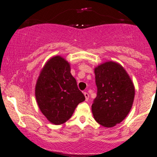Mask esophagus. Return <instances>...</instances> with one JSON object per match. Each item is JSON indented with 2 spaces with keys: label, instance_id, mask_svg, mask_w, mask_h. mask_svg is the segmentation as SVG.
Segmentation results:
<instances>
[{
  "label": "esophagus",
  "instance_id": "1",
  "mask_svg": "<svg viewBox=\"0 0 157 157\" xmlns=\"http://www.w3.org/2000/svg\"><path fill=\"white\" fill-rule=\"evenodd\" d=\"M84 97H85L86 101H88V100H89V94H88L87 93L84 92Z\"/></svg>",
  "mask_w": 157,
  "mask_h": 157
}]
</instances>
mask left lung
<instances>
[{
    "instance_id": "1",
    "label": "left lung",
    "mask_w": 157,
    "mask_h": 157,
    "mask_svg": "<svg viewBox=\"0 0 157 157\" xmlns=\"http://www.w3.org/2000/svg\"><path fill=\"white\" fill-rule=\"evenodd\" d=\"M97 96L92 105L95 120L111 128L124 119L131 110L135 88L131 78L121 65L107 61L94 70Z\"/></svg>"
}]
</instances>
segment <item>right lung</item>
I'll list each match as a JSON object with an SVG mask.
<instances>
[{
	"label": "right lung",
	"instance_id": "right-lung-1",
	"mask_svg": "<svg viewBox=\"0 0 157 157\" xmlns=\"http://www.w3.org/2000/svg\"><path fill=\"white\" fill-rule=\"evenodd\" d=\"M35 93L40 111L55 124L67 121L77 105L85 100L70 73V64L59 56L45 64L37 80Z\"/></svg>",
	"mask_w": 157,
	"mask_h": 157
}]
</instances>
